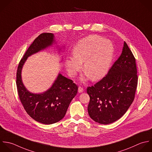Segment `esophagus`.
Wrapping results in <instances>:
<instances>
[{
    "label": "esophagus",
    "mask_w": 152,
    "mask_h": 152,
    "mask_svg": "<svg viewBox=\"0 0 152 152\" xmlns=\"http://www.w3.org/2000/svg\"><path fill=\"white\" fill-rule=\"evenodd\" d=\"M83 88L81 86H79V88H78V92L79 93H82V92H83Z\"/></svg>",
    "instance_id": "esophagus-1"
}]
</instances>
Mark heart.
<instances>
[{
  "instance_id": "heart-1",
  "label": "heart",
  "mask_w": 152,
  "mask_h": 152,
  "mask_svg": "<svg viewBox=\"0 0 152 152\" xmlns=\"http://www.w3.org/2000/svg\"><path fill=\"white\" fill-rule=\"evenodd\" d=\"M114 54L113 43L102 37L91 35L80 39L74 47L73 56L66 58V66L69 74L74 76L80 70L82 64L85 72L82 81L89 77L93 80L102 79L107 73Z\"/></svg>"
}]
</instances>
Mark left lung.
I'll use <instances>...</instances> for the list:
<instances>
[{"label": "left lung", "instance_id": "8db88e82", "mask_svg": "<svg viewBox=\"0 0 152 152\" xmlns=\"http://www.w3.org/2000/svg\"><path fill=\"white\" fill-rule=\"evenodd\" d=\"M137 82L136 59L124 42L121 56L108 74L87 88L90 117L101 124H109L120 119L134 101Z\"/></svg>", "mask_w": 152, "mask_h": 152}]
</instances>
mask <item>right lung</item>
Masks as SVG:
<instances>
[{
	"mask_svg": "<svg viewBox=\"0 0 152 152\" xmlns=\"http://www.w3.org/2000/svg\"><path fill=\"white\" fill-rule=\"evenodd\" d=\"M54 42L53 34H40L29 47L20 60L16 73L18 95L25 110L32 118L44 124H52L63 119L78 90L77 86L72 80L60 73L52 86L43 93H32L24 86L21 73L28 57L52 46Z\"/></svg>",
	"mask_w": 152,
	"mask_h": 152,
	"instance_id": "right-lung-1",
	"label": "right lung"
}]
</instances>
